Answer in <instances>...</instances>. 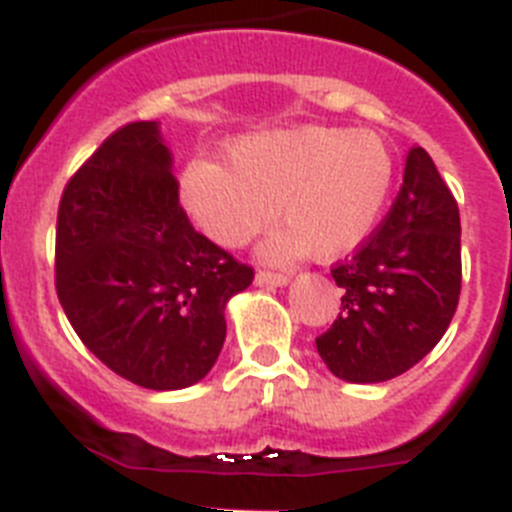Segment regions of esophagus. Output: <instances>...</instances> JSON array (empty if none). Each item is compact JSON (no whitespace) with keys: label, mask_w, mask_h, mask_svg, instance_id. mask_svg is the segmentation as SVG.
Listing matches in <instances>:
<instances>
[{"label":"esophagus","mask_w":512,"mask_h":512,"mask_svg":"<svg viewBox=\"0 0 512 512\" xmlns=\"http://www.w3.org/2000/svg\"><path fill=\"white\" fill-rule=\"evenodd\" d=\"M256 282H259V285L279 287V285H287V282H290V274H285V272H269V269H259V274H256Z\"/></svg>","instance_id":"34e87169"}]
</instances>
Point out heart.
Masks as SVG:
<instances>
[{"mask_svg":"<svg viewBox=\"0 0 512 512\" xmlns=\"http://www.w3.org/2000/svg\"><path fill=\"white\" fill-rule=\"evenodd\" d=\"M391 183L393 157L378 134L308 124L235 139L227 168L191 160L178 191L194 225L220 246H246L277 207L290 227L266 243L269 259L308 246L318 259H336L373 233Z\"/></svg>","mask_w":512,"mask_h":512,"instance_id":"b5f03b06","label":"heart"}]
</instances>
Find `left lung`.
<instances>
[{
    "label": "left lung",
    "mask_w": 512,
    "mask_h": 512,
    "mask_svg": "<svg viewBox=\"0 0 512 512\" xmlns=\"http://www.w3.org/2000/svg\"><path fill=\"white\" fill-rule=\"evenodd\" d=\"M342 313L316 339L347 383H381L414 368L443 339L461 295V217L422 147L406 155L391 209L357 251L336 261Z\"/></svg>",
    "instance_id": "left-lung-1"
}]
</instances>
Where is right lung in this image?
<instances>
[{
	"label": "right lung",
	"instance_id": "right-lung-1",
	"mask_svg": "<svg viewBox=\"0 0 512 512\" xmlns=\"http://www.w3.org/2000/svg\"><path fill=\"white\" fill-rule=\"evenodd\" d=\"M253 282L178 204L155 121L121 126L64 186L56 295L103 365L152 391L194 386L225 342V305Z\"/></svg>",
	"mask_w": 512,
	"mask_h": 512
}]
</instances>
